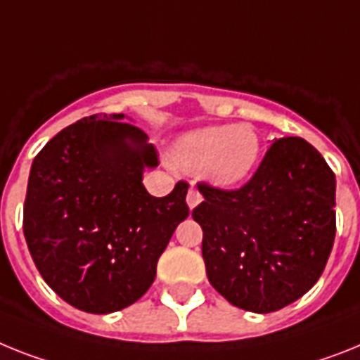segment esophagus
Instances as JSON below:
<instances>
[{
    "label": "esophagus",
    "instance_id": "34e87169",
    "mask_svg": "<svg viewBox=\"0 0 360 360\" xmlns=\"http://www.w3.org/2000/svg\"><path fill=\"white\" fill-rule=\"evenodd\" d=\"M201 201H203V195L199 194V192L195 188H190L188 194H186V203H188L190 210L198 207V205L201 203Z\"/></svg>",
    "mask_w": 360,
    "mask_h": 360
}]
</instances>
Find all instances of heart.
<instances>
[{
    "label": "heart",
    "instance_id": "heart-1",
    "mask_svg": "<svg viewBox=\"0 0 360 360\" xmlns=\"http://www.w3.org/2000/svg\"><path fill=\"white\" fill-rule=\"evenodd\" d=\"M259 157V139L249 126H210L185 135L172 161L186 172H203L208 183L232 188L245 183Z\"/></svg>",
    "mask_w": 360,
    "mask_h": 360
}]
</instances>
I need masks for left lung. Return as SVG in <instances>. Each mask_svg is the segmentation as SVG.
Returning a JSON list of instances; mask_svg holds the SVG:
<instances>
[{
	"label": "left lung",
	"instance_id": "1",
	"mask_svg": "<svg viewBox=\"0 0 360 360\" xmlns=\"http://www.w3.org/2000/svg\"><path fill=\"white\" fill-rule=\"evenodd\" d=\"M198 188L208 282L232 306L273 313L315 285L337 232L335 174L316 148L278 139L241 188Z\"/></svg>",
	"mask_w": 360,
	"mask_h": 360
}]
</instances>
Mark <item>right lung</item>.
Here are the masks:
<instances>
[{
    "label": "right lung",
    "mask_w": 360,
    "mask_h": 360,
    "mask_svg": "<svg viewBox=\"0 0 360 360\" xmlns=\"http://www.w3.org/2000/svg\"><path fill=\"white\" fill-rule=\"evenodd\" d=\"M159 165L122 113L63 128L34 157L23 207L27 247L47 285L86 313L131 306L155 280L175 226L188 217V183L153 198L144 168Z\"/></svg>",
    "instance_id": "1"
}]
</instances>
